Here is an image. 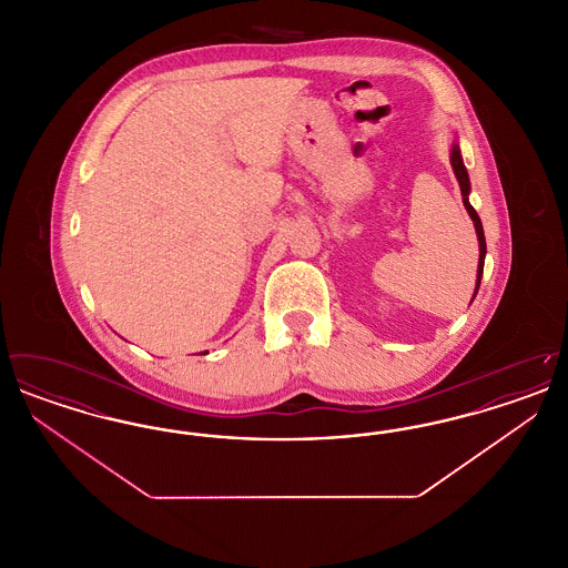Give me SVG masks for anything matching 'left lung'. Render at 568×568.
<instances>
[{
    "mask_svg": "<svg viewBox=\"0 0 568 568\" xmlns=\"http://www.w3.org/2000/svg\"><path fill=\"white\" fill-rule=\"evenodd\" d=\"M452 168H454V174H456V179H458L464 209L468 211V215H470V219H473V223H475V230H477V239H479V268H477V285H475V294H473V300H475L477 292H479V285H481V276H484V262H486L487 246L486 236H484V225H481V219H479L477 211H475V209L470 206V202H468V193H470V181H468V172H466L464 162H462L458 144H454V146H452Z\"/></svg>",
    "mask_w": 568,
    "mask_h": 568,
    "instance_id": "1",
    "label": "left lung"
}]
</instances>
